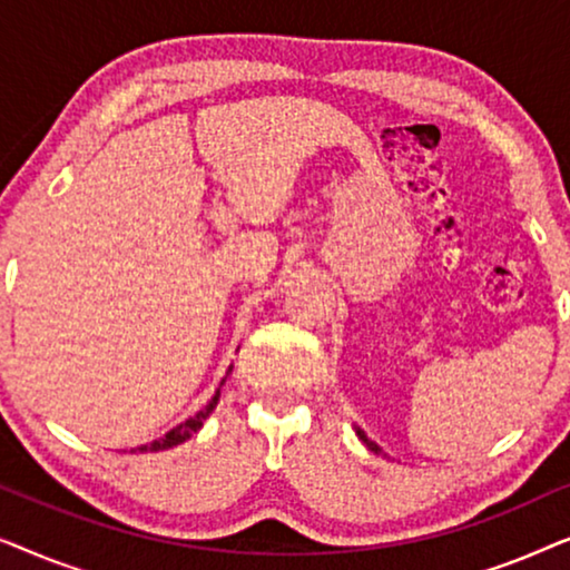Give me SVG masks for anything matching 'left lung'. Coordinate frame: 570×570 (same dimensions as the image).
I'll return each instance as SVG.
<instances>
[{
    "label": "left lung",
    "instance_id": "1",
    "mask_svg": "<svg viewBox=\"0 0 570 570\" xmlns=\"http://www.w3.org/2000/svg\"><path fill=\"white\" fill-rule=\"evenodd\" d=\"M355 433H357V439H361V441L365 443V446H368V449L373 451V454H381V446H379V443H376V441H371L368 435H365V433L361 431V428H355Z\"/></svg>",
    "mask_w": 570,
    "mask_h": 570
}]
</instances>
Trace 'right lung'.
<instances>
[{
    "instance_id": "add662e5",
    "label": "right lung",
    "mask_w": 570,
    "mask_h": 570,
    "mask_svg": "<svg viewBox=\"0 0 570 570\" xmlns=\"http://www.w3.org/2000/svg\"><path fill=\"white\" fill-rule=\"evenodd\" d=\"M230 371V368H228ZM223 386V384H220ZM217 400H220V389H217L215 392V396L213 400H209V404L205 410H199L197 415L194 417H189V420H184L181 425H176L174 431H168L166 435H163V439H158V441H153V443H145V446H137V449H131V454H147V451H166V449H174V446H178V443H184V441H189L194 433L199 431L202 425H205V420L209 417V412H213L215 407H217Z\"/></svg>"
}]
</instances>
